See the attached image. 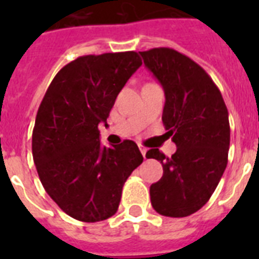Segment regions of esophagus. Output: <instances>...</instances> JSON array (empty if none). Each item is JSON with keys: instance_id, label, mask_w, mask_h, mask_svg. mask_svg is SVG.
Segmentation results:
<instances>
[{"instance_id": "1", "label": "esophagus", "mask_w": 259, "mask_h": 259, "mask_svg": "<svg viewBox=\"0 0 259 259\" xmlns=\"http://www.w3.org/2000/svg\"><path fill=\"white\" fill-rule=\"evenodd\" d=\"M140 150H141V153H142V156H144V158H145V156H146V152H148V149H146L145 146H142V145H140Z\"/></svg>"}]
</instances>
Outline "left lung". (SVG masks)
I'll list each match as a JSON object with an SVG mask.
<instances>
[{"mask_svg":"<svg viewBox=\"0 0 259 259\" xmlns=\"http://www.w3.org/2000/svg\"><path fill=\"white\" fill-rule=\"evenodd\" d=\"M140 55L164 89L162 123L177 146L172 157L157 148L146 152L164 170L150 185V201L160 215L188 217L209 200L227 166L229 111L211 76L192 59L164 47Z\"/></svg>","mask_w":259,"mask_h":259,"instance_id":"left-lung-1","label":"left lung"}]
</instances>
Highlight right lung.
<instances>
[{
	"label": "right lung",
	"instance_id": "right-lung-1",
	"mask_svg": "<svg viewBox=\"0 0 259 259\" xmlns=\"http://www.w3.org/2000/svg\"><path fill=\"white\" fill-rule=\"evenodd\" d=\"M141 64L134 51L79 56L56 74L40 103L34 165L51 199L76 221L113 217L125 181L144 161L130 140L102 146L98 129L107 125L117 95Z\"/></svg>",
	"mask_w": 259,
	"mask_h": 259
}]
</instances>
